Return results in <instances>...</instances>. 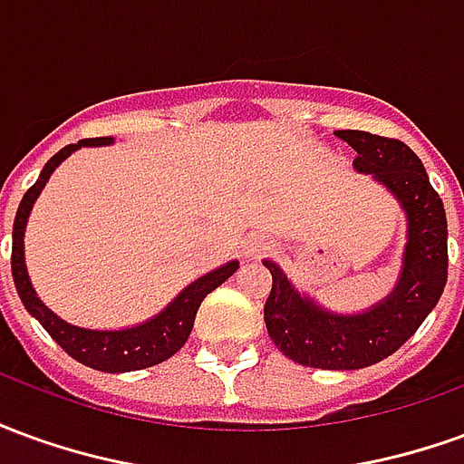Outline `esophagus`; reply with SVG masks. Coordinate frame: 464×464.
I'll use <instances>...</instances> for the list:
<instances>
[{
    "mask_svg": "<svg viewBox=\"0 0 464 464\" xmlns=\"http://www.w3.org/2000/svg\"><path fill=\"white\" fill-rule=\"evenodd\" d=\"M273 246H276V243H273L268 236H263V233H251V236L243 241V256H246V258H261V256L273 251Z\"/></svg>",
    "mask_w": 464,
    "mask_h": 464,
    "instance_id": "obj_1",
    "label": "esophagus"
}]
</instances>
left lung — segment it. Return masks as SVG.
Instances as JSON below:
<instances>
[{
    "instance_id": "obj_1",
    "label": "left lung",
    "mask_w": 464,
    "mask_h": 464,
    "mask_svg": "<svg viewBox=\"0 0 464 464\" xmlns=\"http://www.w3.org/2000/svg\"><path fill=\"white\" fill-rule=\"evenodd\" d=\"M358 151L355 171L385 186L405 213L408 231L395 288L360 313H335L295 288L266 258L273 288L263 318L276 348L305 368L360 370L392 355L438 305L448 283V218L428 171L410 146L368 131H335Z\"/></svg>"
}]
</instances>
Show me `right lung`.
I'll return each instance as SVG.
<instances>
[{
	"mask_svg": "<svg viewBox=\"0 0 464 464\" xmlns=\"http://www.w3.org/2000/svg\"><path fill=\"white\" fill-rule=\"evenodd\" d=\"M111 143H114L111 136L69 143L44 163L39 179L24 193V198L19 203V211H16L14 231H12V276H14L16 293H19V298L24 303L29 315H34L36 321L42 323V328L72 358L84 362L89 368L102 370V372H131V370L159 365V362L169 360L173 353H179L183 348V343L188 341V335H191L193 321H196V313H198V305L203 303V298L238 271V261L223 263L221 268H213L211 273L196 278L161 313H156L153 318L139 323V325H129V328H119V331L82 328V325H74V323H66L52 308H46L42 298L36 295L32 281H29L24 263V231L29 213L34 208L39 193L44 191L49 176L59 169V163L66 161L72 153L84 149V146H111Z\"/></svg>",
	"mask_w": 464,
	"mask_h": 464,
	"instance_id": "add662e5",
	"label": "right lung"
}]
</instances>
